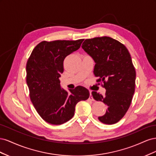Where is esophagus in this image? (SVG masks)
I'll return each instance as SVG.
<instances>
[{
  "label": "esophagus",
  "instance_id": "esophagus-1",
  "mask_svg": "<svg viewBox=\"0 0 156 156\" xmlns=\"http://www.w3.org/2000/svg\"><path fill=\"white\" fill-rule=\"evenodd\" d=\"M88 100H89L90 101H94V98H93V97L92 96V92H91V91H90V97H89V98H88Z\"/></svg>",
  "mask_w": 156,
  "mask_h": 156
}]
</instances>
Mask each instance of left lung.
<instances>
[{
    "label": "left lung",
    "instance_id": "8db88e82",
    "mask_svg": "<svg viewBox=\"0 0 156 156\" xmlns=\"http://www.w3.org/2000/svg\"><path fill=\"white\" fill-rule=\"evenodd\" d=\"M81 47L95 62L94 74L106 90L104 96L92 92L94 100L107 107L98 119L105 124H115L128 110L135 92L136 72L131 55L125 45L107 36L87 39Z\"/></svg>",
    "mask_w": 156,
    "mask_h": 156
}]
</instances>
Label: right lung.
I'll use <instances>...</instances> for the list:
<instances>
[{
    "mask_svg": "<svg viewBox=\"0 0 156 156\" xmlns=\"http://www.w3.org/2000/svg\"><path fill=\"white\" fill-rule=\"evenodd\" d=\"M83 39L41 41L33 49L27 61V83L33 105L45 122L60 125L72 119L75 105L87 100L90 93L81 86L69 89L60 87L59 77L64 72V60L80 48Z\"/></svg>",
    "mask_w": 156,
    "mask_h": 156,
    "instance_id": "obj_1",
    "label": "right lung"
}]
</instances>
